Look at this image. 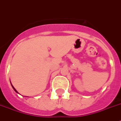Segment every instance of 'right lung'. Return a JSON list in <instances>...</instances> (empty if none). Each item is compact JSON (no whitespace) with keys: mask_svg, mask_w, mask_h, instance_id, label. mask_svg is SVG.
Here are the masks:
<instances>
[{"mask_svg":"<svg viewBox=\"0 0 121 121\" xmlns=\"http://www.w3.org/2000/svg\"><path fill=\"white\" fill-rule=\"evenodd\" d=\"M10 83H11V82H10ZM11 85H12V87H13V90H14L15 91V92H16V93H18V91H17V90H16V89H15V87L13 86V85H12V84H11Z\"/></svg>","mask_w":121,"mask_h":121,"instance_id":"obj_1","label":"right lung"}]
</instances>
